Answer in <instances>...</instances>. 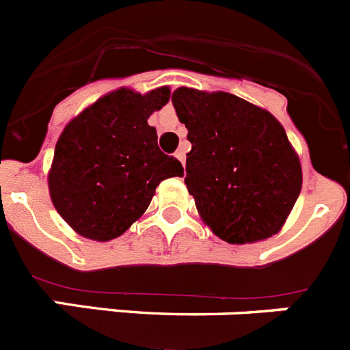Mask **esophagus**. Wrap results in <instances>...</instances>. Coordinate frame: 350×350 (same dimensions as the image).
<instances>
[{"mask_svg":"<svg viewBox=\"0 0 350 350\" xmlns=\"http://www.w3.org/2000/svg\"><path fill=\"white\" fill-rule=\"evenodd\" d=\"M176 159H178L179 162L183 163V167H185V160H187V157H185V148H179L178 152H176Z\"/></svg>","mask_w":350,"mask_h":350,"instance_id":"34e87169","label":"esophagus"}]
</instances>
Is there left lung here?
Instances as JSON below:
<instances>
[{
  "label": "left lung",
  "instance_id": "obj_1",
  "mask_svg": "<svg viewBox=\"0 0 350 350\" xmlns=\"http://www.w3.org/2000/svg\"><path fill=\"white\" fill-rule=\"evenodd\" d=\"M188 129L187 185L200 218L228 244L277 234L301 190V165L273 115L228 92H172Z\"/></svg>",
  "mask_w": 350,
  "mask_h": 350
}]
</instances>
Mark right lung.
Listing matches in <instances>:
<instances>
[{
  "label": "right lung",
  "mask_w": 350,
  "mask_h": 350,
  "mask_svg": "<svg viewBox=\"0 0 350 350\" xmlns=\"http://www.w3.org/2000/svg\"><path fill=\"white\" fill-rule=\"evenodd\" d=\"M171 90L148 94L118 89L85 108L62 131L49 190L52 202L77 234L106 242L143 216L163 179L183 176L181 162L160 152L153 111Z\"/></svg>",
  "instance_id": "1"
}]
</instances>
